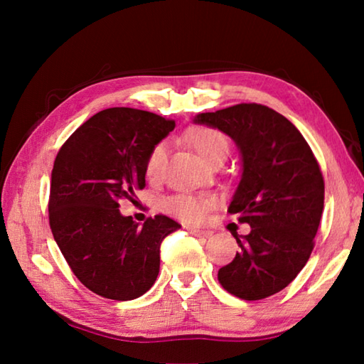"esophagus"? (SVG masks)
<instances>
[{
  "label": "esophagus",
  "mask_w": 364,
  "mask_h": 364,
  "mask_svg": "<svg viewBox=\"0 0 364 364\" xmlns=\"http://www.w3.org/2000/svg\"><path fill=\"white\" fill-rule=\"evenodd\" d=\"M189 231L196 234V236H200V237L212 236V231H207V230H197V228H189Z\"/></svg>",
  "instance_id": "obj_1"
}]
</instances>
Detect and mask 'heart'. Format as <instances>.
Here are the masks:
<instances>
[{
    "mask_svg": "<svg viewBox=\"0 0 364 364\" xmlns=\"http://www.w3.org/2000/svg\"><path fill=\"white\" fill-rule=\"evenodd\" d=\"M184 138L189 146L205 160L212 164L213 160L220 157H226L230 151V141L223 133L215 130V128L196 127L186 132ZM165 162V146L157 144L152 147L149 156L146 159L144 171L149 180H157L160 171H162ZM217 197L212 194H176L165 199L164 208L168 213L175 215L186 223H199L205 218L207 212L217 205Z\"/></svg>",
    "mask_w": 364,
    "mask_h": 364,
    "instance_id": "b5f03b06",
    "label": "heart"
}]
</instances>
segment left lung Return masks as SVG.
I'll list each match as a JSON object with an SVG mask.
<instances>
[{"instance_id": "obj_1", "label": "left lung", "mask_w": 364, "mask_h": 364, "mask_svg": "<svg viewBox=\"0 0 364 364\" xmlns=\"http://www.w3.org/2000/svg\"><path fill=\"white\" fill-rule=\"evenodd\" d=\"M194 123L228 134L241 154V180L228 212L250 232L218 281L242 300L282 291L305 267L324 208V180L310 146L284 115L262 104L197 114Z\"/></svg>"}]
</instances>
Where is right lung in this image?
Returning <instances> with one entry per match:
<instances>
[{"label":"right lung","mask_w":364,"mask_h":364,"mask_svg":"<svg viewBox=\"0 0 364 364\" xmlns=\"http://www.w3.org/2000/svg\"><path fill=\"white\" fill-rule=\"evenodd\" d=\"M175 122L112 107L72 133L51 171L49 226L83 286L101 297L133 300L157 279L160 244L181 225L165 215L143 226L120 213V200L146 186V159Z\"/></svg>","instance_id":"right-lung-1"}]
</instances>
